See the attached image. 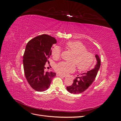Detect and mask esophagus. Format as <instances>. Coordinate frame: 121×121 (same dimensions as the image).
Returning a JSON list of instances; mask_svg holds the SVG:
<instances>
[{
	"instance_id": "esophagus-1",
	"label": "esophagus",
	"mask_w": 121,
	"mask_h": 121,
	"mask_svg": "<svg viewBox=\"0 0 121 121\" xmlns=\"http://www.w3.org/2000/svg\"><path fill=\"white\" fill-rule=\"evenodd\" d=\"M56 75H57V76H60V77H62V78H65V77L64 76L60 74H58V73L56 74Z\"/></svg>"
}]
</instances>
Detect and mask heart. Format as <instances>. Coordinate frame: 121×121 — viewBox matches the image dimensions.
Here are the masks:
<instances>
[{"instance_id": "1", "label": "heart", "mask_w": 121, "mask_h": 121, "mask_svg": "<svg viewBox=\"0 0 121 121\" xmlns=\"http://www.w3.org/2000/svg\"><path fill=\"white\" fill-rule=\"evenodd\" d=\"M67 47L74 54L73 58L77 67L80 71H84L88 69L93 63L94 55L87 52L86 46L79 41H69L67 43ZM61 51L59 47L55 46L52 50V56L55 59H57L60 56ZM56 70L60 74L66 75L73 72L76 69L74 63L61 61L56 65Z\"/></svg>"}]
</instances>
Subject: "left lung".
<instances>
[{
	"label": "left lung",
	"instance_id": "1",
	"mask_svg": "<svg viewBox=\"0 0 121 121\" xmlns=\"http://www.w3.org/2000/svg\"><path fill=\"white\" fill-rule=\"evenodd\" d=\"M95 57L96 63L94 68L89 71L80 74V77L74 80L71 86L67 87V90L69 93L75 94L82 93L92 84L100 67V59L97 54H95Z\"/></svg>",
	"mask_w": 121,
	"mask_h": 121
}]
</instances>
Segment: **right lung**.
<instances>
[{
  "label": "right lung",
  "instance_id": "1",
  "mask_svg": "<svg viewBox=\"0 0 121 121\" xmlns=\"http://www.w3.org/2000/svg\"><path fill=\"white\" fill-rule=\"evenodd\" d=\"M56 40L52 36L43 34L29 41L23 56L25 75L33 89L43 92L48 89L56 73L44 72L45 65L52 56V48Z\"/></svg>",
  "mask_w": 121,
  "mask_h": 121
}]
</instances>
